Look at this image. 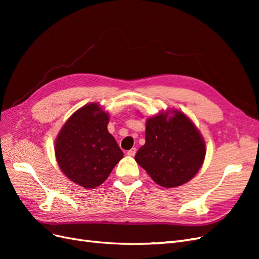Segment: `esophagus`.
Masks as SVG:
<instances>
[{
	"mask_svg": "<svg viewBox=\"0 0 259 259\" xmlns=\"http://www.w3.org/2000/svg\"><path fill=\"white\" fill-rule=\"evenodd\" d=\"M127 154L131 155V156H134L136 154V148H132L131 150L127 151Z\"/></svg>",
	"mask_w": 259,
	"mask_h": 259,
	"instance_id": "34e87169",
	"label": "esophagus"
}]
</instances>
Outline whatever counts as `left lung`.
I'll return each instance as SVG.
<instances>
[{"mask_svg": "<svg viewBox=\"0 0 259 259\" xmlns=\"http://www.w3.org/2000/svg\"><path fill=\"white\" fill-rule=\"evenodd\" d=\"M149 117L146 144L136 162L158 185L171 188L186 184L202 166L206 149L199 130L183 112L174 110Z\"/></svg>", "mask_w": 259, "mask_h": 259, "instance_id": "8db88e82", "label": "left lung"}]
</instances>
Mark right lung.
<instances>
[{"label":"right lung","mask_w":259,"mask_h":259,"mask_svg":"<svg viewBox=\"0 0 259 259\" xmlns=\"http://www.w3.org/2000/svg\"><path fill=\"white\" fill-rule=\"evenodd\" d=\"M109 114L97 104L75 111L60 130L55 155L60 169L73 183L96 188L110 175L123 152L108 132Z\"/></svg>","instance_id":"obj_1"}]
</instances>
